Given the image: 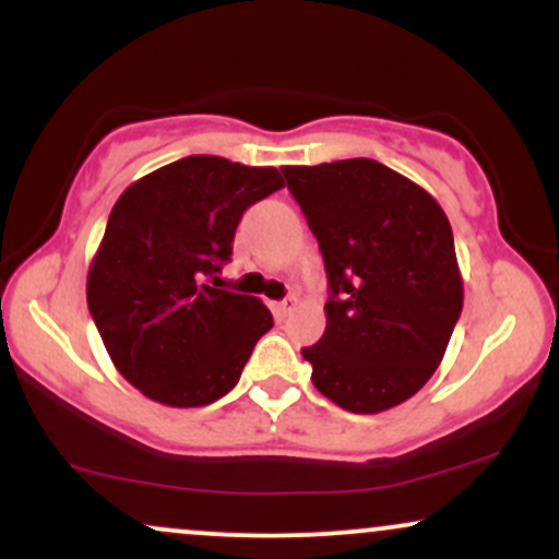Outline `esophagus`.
<instances>
[{"label": "esophagus", "instance_id": "1", "mask_svg": "<svg viewBox=\"0 0 559 559\" xmlns=\"http://www.w3.org/2000/svg\"><path fill=\"white\" fill-rule=\"evenodd\" d=\"M294 305H297V299H294V297H288V299H284V301H275V305H273L275 318H286L288 312L294 310Z\"/></svg>", "mask_w": 559, "mask_h": 559}]
</instances>
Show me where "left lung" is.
Masks as SVG:
<instances>
[{
	"label": "left lung",
	"mask_w": 559,
	"mask_h": 559,
	"mask_svg": "<svg viewBox=\"0 0 559 559\" xmlns=\"http://www.w3.org/2000/svg\"><path fill=\"white\" fill-rule=\"evenodd\" d=\"M316 234L331 297L325 333L301 349L333 404L376 415L418 394L463 312V275L439 202L368 157L286 165Z\"/></svg>",
	"instance_id": "obj_1"
}]
</instances>
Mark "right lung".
Masks as SVG:
<instances>
[{
    "instance_id": "right-lung-1",
    "label": "right lung",
    "mask_w": 559,
    "mask_h": 559,
    "mask_svg": "<svg viewBox=\"0 0 559 559\" xmlns=\"http://www.w3.org/2000/svg\"><path fill=\"white\" fill-rule=\"evenodd\" d=\"M284 189L275 168L191 155L131 183L115 202L86 278L107 355L141 394L204 407L239 383L273 316L217 286L243 210Z\"/></svg>"
}]
</instances>
